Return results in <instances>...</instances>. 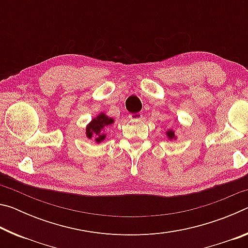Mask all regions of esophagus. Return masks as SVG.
Segmentation results:
<instances>
[{
  "label": "esophagus",
  "instance_id": "esophagus-1",
  "mask_svg": "<svg viewBox=\"0 0 248 248\" xmlns=\"http://www.w3.org/2000/svg\"><path fill=\"white\" fill-rule=\"evenodd\" d=\"M142 117H143V115H142L141 112H137V114H130L129 115V118L131 120H139V119H142Z\"/></svg>",
  "mask_w": 248,
  "mask_h": 248
}]
</instances>
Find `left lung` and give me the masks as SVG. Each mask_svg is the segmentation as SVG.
<instances>
[{
  "instance_id": "8db88e82",
  "label": "left lung",
  "mask_w": 248,
  "mask_h": 248,
  "mask_svg": "<svg viewBox=\"0 0 248 248\" xmlns=\"http://www.w3.org/2000/svg\"><path fill=\"white\" fill-rule=\"evenodd\" d=\"M166 136H167V138H169L170 140H175V139H176L175 131H174V130H171V129L167 130V131H166Z\"/></svg>"
}]
</instances>
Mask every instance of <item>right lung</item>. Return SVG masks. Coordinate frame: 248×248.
Returning a JSON list of instances; mask_svg holds the SVG:
<instances>
[{
    "label": "right lung",
    "instance_id": "right-lung-1",
    "mask_svg": "<svg viewBox=\"0 0 248 248\" xmlns=\"http://www.w3.org/2000/svg\"><path fill=\"white\" fill-rule=\"evenodd\" d=\"M114 123V118H110V117H108L104 112H100L99 115L92 119L91 123L87 124L86 137L89 139H92V138L95 137L96 143H100V142L105 140V138L107 136L106 133H104V129Z\"/></svg>",
    "mask_w": 248,
    "mask_h": 248
}]
</instances>
